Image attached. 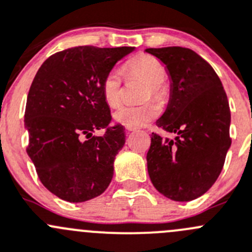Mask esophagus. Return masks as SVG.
<instances>
[{
	"instance_id": "1",
	"label": "esophagus",
	"mask_w": 252,
	"mask_h": 252,
	"mask_svg": "<svg viewBox=\"0 0 252 252\" xmlns=\"http://www.w3.org/2000/svg\"><path fill=\"white\" fill-rule=\"evenodd\" d=\"M126 131H134L135 130V128H131V126H126Z\"/></svg>"
}]
</instances>
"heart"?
Returning a JSON list of instances; mask_svg holds the SVG:
<instances>
[{
	"instance_id": "obj_1",
	"label": "heart",
	"mask_w": 252,
	"mask_h": 252,
	"mask_svg": "<svg viewBox=\"0 0 252 252\" xmlns=\"http://www.w3.org/2000/svg\"><path fill=\"white\" fill-rule=\"evenodd\" d=\"M128 69L143 77L150 85V91L154 96H160V85L165 81L166 70L158 59L149 55H140L129 63ZM121 84L122 71L119 69H112L104 76L102 82V94L104 101L111 107H116L121 102ZM160 112L161 106L155 101L141 104H123L114 112L113 119L122 126L139 128L154 121L158 117Z\"/></svg>"
}]
</instances>
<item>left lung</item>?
Here are the masks:
<instances>
[{"label":"left lung","mask_w":252,"mask_h":252,"mask_svg":"<svg viewBox=\"0 0 252 252\" xmlns=\"http://www.w3.org/2000/svg\"><path fill=\"white\" fill-rule=\"evenodd\" d=\"M165 65L170 99L160 128L175 140L151 135L146 155L154 187L167 198L188 202L214 185L231 145L230 108L220 79L193 50L181 46L146 49Z\"/></svg>","instance_id":"left-lung-1"}]
</instances>
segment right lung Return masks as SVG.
Returning <instances> with one entry per match:
<instances>
[{"mask_svg":"<svg viewBox=\"0 0 252 252\" xmlns=\"http://www.w3.org/2000/svg\"><path fill=\"white\" fill-rule=\"evenodd\" d=\"M133 46H76L46 59L27 97V148L41 183L64 201L81 203L103 193L116 155L126 143L123 126L107 128L111 109L104 76ZM106 128L103 136L93 131Z\"/></svg>","mask_w":252,"mask_h":252,"instance_id":"add662e5","label":"right lung"}]
</instances>
